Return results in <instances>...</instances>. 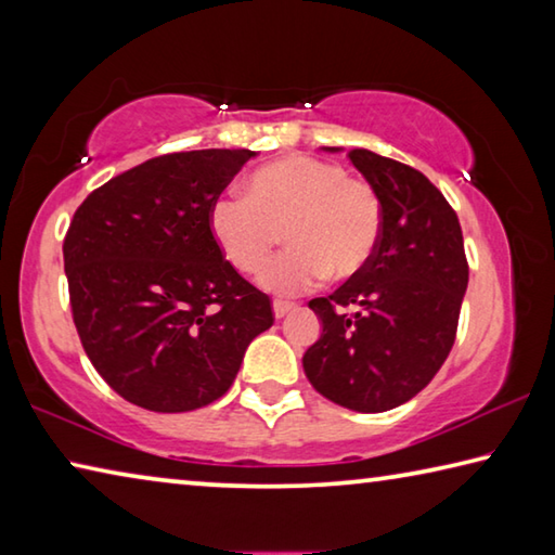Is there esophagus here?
<instances>
[{
	"label": "esophagus",
	"instance_id": "34e87169",
	"mask_svg": "<svg viewBox=\"0 0 555 555\" xmlns=\"http://www.w3.org/2000/svg\"><path fill=\"white\" fill-rule=\"evenodd\" d=\"M296 308V304H291V300H274V315L276 318H284L286 313H291Z\"/></svg>",
	"mask_w": 555,
	"mask_h": 555
}]
</instances>
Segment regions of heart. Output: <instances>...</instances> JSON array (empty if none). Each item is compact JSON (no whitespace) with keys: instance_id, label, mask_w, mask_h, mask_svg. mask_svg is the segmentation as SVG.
Here are the masks:
<instances>
[{"instance_id":"b5f03b06","label":"heart","mask_w":555,"mask_h":555,"mask_svg":"<svg viewBox=\"0 0 555 555\" xmlns=\"http://www.w3.org/2000/svg\"><path fill=\"white\" fill-rule=\"evenodd\" d=\"M210 234L242 274L267 264L284 230L288 251L271 261L259 284L271 294H300L333 274L354 276L374 257L382 201L360 178L313 156H284L247 178L244 198L222 195L210 208Z\"/></svg>"}]
</instances>
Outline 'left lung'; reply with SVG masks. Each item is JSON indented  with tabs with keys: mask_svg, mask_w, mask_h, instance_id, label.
<instances>
[{
	"mask_svg": "<svg viewBox=\"0 0 555 555\" xmlns=\"http://www.w3.org/2000/svg\"><path fill=\"white\" fill-rule=\"evenodd\" d=\"M347 156L379 195L382 234L367 267L308 304L323 333L306 350L304 370L325 399L379 413L416 397L443 367L467 259L455 210L424 173L367 149Z\"/></svg>",
	"mask_w": 555,
	"mask_h": 555,
	"instance_id": "1",
	"label": "left lung"
}]
</instances>
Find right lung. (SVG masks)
Masks as SVG:
<instances>
[{
    "instance_id": "obj_1",
    "label": "right lung",
    "mask_w": 555,
    "mask_h": 555,
    "mask_svg": "<svg viewBox=\"0 0 555 555\" xmlns=\"http://www.w3.org/2000/svg\"><path fill=\"white\" fill-rule=\"evenodd\" d=\"M251 156L201 149L149 158L73 215L63 242L73 323L92 367L137 406H208L274 323L269 296L222 257L208 222Z\"/></svg>"
}]
</instances>
